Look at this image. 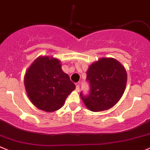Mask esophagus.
Returning <instances> with one entry per match:
<instances>
[{
    "mask_svg": "<svg viewBox=\"0 0 150 150\" xmlns=\"http://www.w3.org/2000/svg\"><path fill=\"white\" fill-rule=\"evenodd\" d=\"M75 89H76L77 91H80V85L78 83L76 84V88H75Z\"/></svg>",
    "mask_w": 150,
    "mask_h": 150,
    "instance_id": "1",
    "label": "esophagus"
}]
</instances>
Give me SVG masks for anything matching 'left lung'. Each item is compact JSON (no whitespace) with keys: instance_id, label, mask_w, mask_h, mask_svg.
Here are the masks:
<instances>
[{"instance_id":"obj_1","label":"left lung","mask_w":150,"mask_h":150,"mask_svg":"<svg viewBox=\"0 0 150 150\" xmlns=\"http://www.w3.org/2000/svg\"><path fill=\"white\" fill-rule=\"evenodd\" d=\"M89 93H80L85 105L91 111L108 110L117 104L125 90L127 72L124 67L112 58H103L93 63L86 72Z\"/></svg>"}]
</instances>
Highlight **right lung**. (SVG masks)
Listing matches in <instances>:
<instances>
[{
	"label": "right lung",
	"mask_w": 150,
	"mask_h": 150,
	"mask_svg": "<svg viewBox=\"0 0 150 150\" xmlns=\"http://www.w3.org/2000/svg\"><path fill=\"white\" fill-rule=\"evenodd\" d=\"M24 83L31 103L47 112L61 108L75 88L62 71L60 61L48 56H40L33 62L25 75Z\"/></svg>",
	"instance_id": "add662e5"
}]
</instances>
